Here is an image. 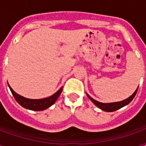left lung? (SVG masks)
<instances>
[{"label": "left lung", "mask_w": 146, "mask_h": 146, "mask_svg": "<svg viewBox=\"0 0 146 146\" xmlns=\"http://www.w3.org/2000/svg\"><path fill=\"white\" fill-rule=\"evenodd\" d=\"M138 88H137V90L135 91V93H134L131 96H130L129 98H127V99H125V100H123V101L121 102H113V103H102V102H99L96 101L95 99H93V98H92L90 95H88V94H87V95H88V97L91 99V101H92L96 106H98L99 109H101V110H102L103 111H106V112H113V111H116V110H119L120 108L125 106L126 105L129 104V103L133 100V98H135V95L137 94V92H138Z\"/></svg>", "instance_id": "8db88e82"}]
</instances>
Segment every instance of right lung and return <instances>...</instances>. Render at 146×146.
<instances>
[{
  "label": "right lung",
  "instance_id": "add662e5",
  "mask_svg": "<svg viewBox=\"0 0 146 146\" xmlns=\"http://www.w3.org/2000/svg\"><path fill=\"white\" fill-rule=\"evenodd\" d=\"M8 87L11 90L15 99L16 100L19 104L22 106L23 107L26 108V109L34 110V111H41V110H44L47 108L50 107L55 102V101L57 100V98H58V96L60 95L61 92L62 91V87L56 93H54V95L48 97V98H42V99H30V98H24L23 96L18 95L17 93H15L12 90L10 86L8 85Z\"/></svg>",
  "mask_w": 146,
  "mask_h": 146
}]
</instances>
